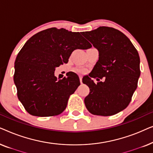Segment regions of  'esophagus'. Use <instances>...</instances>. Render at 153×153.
Listing matches in <instances>:
<instances>
[{"instance_id":"esophagus-1","label":"esophagus","mask_w":153,"mask_h":153,"mask_svg":"<svg viewBox=\"0 0 153 153\" xmlns=\"http://www.w3.org/2000/svg\"><path fill=\"white\" fill-rule=\"evenodd\" d=\"M79 79H80V82L81 83H82V76H79Z\"/></svg>"}]
</instances>
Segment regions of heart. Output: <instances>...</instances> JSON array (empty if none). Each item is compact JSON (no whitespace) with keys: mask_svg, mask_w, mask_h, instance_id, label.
Instances as JSON below:
<instances>
[{"mask_svg":"<svg viewBox=\"0 0 153 153\" xmlns=\"http://www.w3.org/2000/svg\"><path fill=\"white\" fill-rule=\"evenodd\" d=\"M84 70H81V72H84Z\"/></svg>","mask_w":153,"mask_h":153,"instance_id":"heart-1","label":"heart"}]
</instances>
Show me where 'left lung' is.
<instances>
[{"label": "left lung", "instance_id": "1", "mask_svg": "<svg viewBox=\"0 0 153 153\" xmlns=\"http://www.w3.org/2000/svg\"><path fill=\"white\" fill-rule=\"evenodd\" d=\"M81 34L99 52L90 76L105 77L97 84L88 76L83 78L90 88L84 99L85 107L97 116L118 114L129 105L137 88L141 74L137 50L126 35L114 28L102 26Z\"/></svg>", "mask_w": 153, "mask_h": 153}]
</instances>
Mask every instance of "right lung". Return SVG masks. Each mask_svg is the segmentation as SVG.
<instances>
[{
	"mask_svg": "<svg viewBox=\"0 0 153 153\" xmlns=\"http://www.w3.org/2000/svg\"><path fill=\"white\" fill-rule=\"evenodd\" d=\"M91 47L80 33L64 28L40 31L26 42L14 62V81L19 100L28 113L53 116L65 109L80 81L75 73L58 80L56 68L67 63L75 49Z\"/></svg>",
	"mask_w": 153,
	"mask_h": 153,
	"instance_id": "right-lung-1",
	"label": "right lung"
}]
</instances>
